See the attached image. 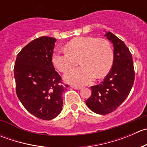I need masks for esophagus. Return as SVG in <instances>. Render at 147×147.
<instances>
[{
  "mask_svg": "<svg viewBox=\"0 0 147 147\" xmlns=\"http://www.w3.org/2000/svg\"><path fill=\"white\" fill-rule=\"evenodd\" d=\"M71 87L73 89H75V90H80L82 87H80V86H75V85H71Z\"/></svg>",
  "mask_w": 147,
  "mask_h": 147,
  "instance_id": "esophagus-1",
  "label": "esophagus"
}]
</instances>
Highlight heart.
<instances>
[{
	"label": "heart",
	"instance_id": "1",
	"mask_svg": "<svg viewBox=\"0 0 147 147\" xmlns=\"http://www.w3.org/2000/svg\"><path fill=\"white\" fill-rule=\"evenodd\" d=\"M114 53L109 41L104 38L78 37L57 50L52 55L53 64L60 72H65L78 63L82 66L69 70L64 76L67 82L81 86L106 76L112 67Z\"/></svg>",
	"mask_w": 147,
	"mask_h": 147
}]
</instances>
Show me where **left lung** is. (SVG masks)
I'll return each instance as SVG.
<instances>
[{
	"instance_id": "8db88e82",
	"label": "left lung",
	"mask_w": 147,
	"mask_h": 147,
	"mask_svg": "<svg viewBox=\"0 0 147 147\" xmlns=\"http://www.w3.org/2000/svg\"><path fill=\"white\" fill-rule=\"evenodd\" d=\"M114 46V60L110 72L105 80L92 86V94L86 105L94 113L107 115L128 97L134 81L132 55L122 40L110 32L105 34Z\"/></svg>"
}]
</instances>
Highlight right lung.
Wrapping results in <instances>:
<instances>
[{
    "label": "right lung",
    "instance_id": "add662e5",
    "mask_svg": "<svg viewBox=\"0 0 147 147\" xmlns=\"http://www.w3.org/2000/svg\"><path fill=\"white\" fill-rule=\"evenodd\" d=\"M56 41L46 36L33 40L18 54L14 66L18 97L30 113L44 120L61 112L62 95L68 87L63 84L52 62Z\"/></svg>",
    "mask_w": 147,
    "mask_h": 147
}]
</instances>
